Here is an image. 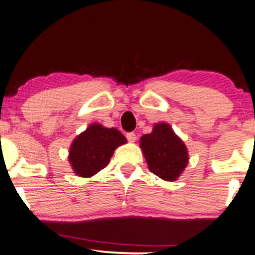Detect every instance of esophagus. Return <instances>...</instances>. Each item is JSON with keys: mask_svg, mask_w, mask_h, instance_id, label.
<instances>
[{"mask_svg": "<svg viewBox=\"0 0 255 255\" xmlns=\"http://www.w3.org/2000/svg\"><path fill=\"white\" fill-rule=\"evenodd\" d=\"M126 137H127V140L130 142V143H133V142L136 141V134L135 133H128L127 135H126Z\"/></svg>", "mask_w": 255, "mask_h": 255, "instance_id": "obj_1", "label": "esophagus"}]
</instances>
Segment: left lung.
Listing matches in <instances>:
<instances>
[{"mask_svg":"<svg viewBox=\"0 0 255 255\" xmlns=\"http://www.w3.org/2000/svg\"><path fill=\"white\" fill-rule=\"evenodd\" d=\"M140 147L149 170L164 181H176L189 163L186 145L167 122L155 124L151 133L142 135Z\"/></svg>","mask_w":255,"mask_h":255,"instance_id":"left-lung-1","label":"left lung"}]
</instances>
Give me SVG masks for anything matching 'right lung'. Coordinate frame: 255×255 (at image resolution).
<instances>
[{
    "label": "right lung",
    "mask_w": 255,
    "mask_h": 255,
    "mask_svg": "<svg viewBox=\"0 0 255 255\" xmlns=\"http://www.w3.org/2000/svg\"><path fill=\"white\" fill-rule=\"evenodd\" d=\"M125 143L127 138L117 128L91 124L71 143L69 162L73 172L79 177H92L107 167L115 149Z\"/></svg>",
    "instance_id": "right-lung-1"
}]
</instances>
